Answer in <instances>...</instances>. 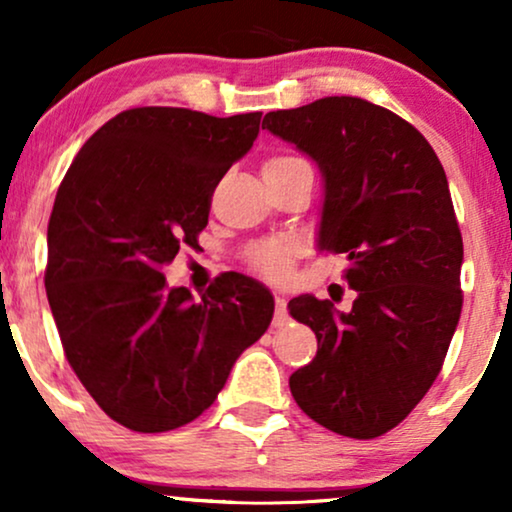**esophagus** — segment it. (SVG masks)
Here are the masks:
<instances>
[{"label":"esophagus","instance_id":"34e87169","mask_svg":"<svg viewBox=\"0 0 512 512\" xmlns=\"http://www.w3.org/2000/svg\"><path fill=\"white\" fill-rule=\"evenodd\" d=\"M287 320V299L277 294L275 296V325H282Z\"/></svg>","mask_w":512,"mask_h":512}]
</instances>
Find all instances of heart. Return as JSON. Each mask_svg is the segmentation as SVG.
<instances>
[{"instance_id": "heart-1", "label": "heart", "mask_w": 512, "mask_h": 512, "mask_svg": "<svg viewBox=\"0 0 512 512\" xmlns=\"http://www.w3.org/2000/svg\"><path fill=\"white\" fill-rule=\"evenodd\" d=\"M306 161L296 159V156H275V159H268L266 166H263V175L266 173H280V170L304 166ZM294 256V244L287 242V239H266V242H258L249 249V263L254 266L258 273L270 277V280H280V277L287 275L289 263H292Z\"/></svg>"}]
</instances>
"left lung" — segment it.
<instances>
[{
	"mask_svg": "<svg viewBox=\"0 0 512 512\" xmlns=\"http://www.w3.org/2000/svg\"><path fill=\"white\" fill-rule=\"evenodd\" d=\"M263 128L323 173L318 249L346 254L358 292L349 313L311 294L289 301L318 337L289 389L318 425L375 439L427 394L458 327L463 237L449 180L413 125L358 97L270 111Z\"/></svg>",
	"mask_w": 512,
	"mask_h": 512,
	"instance_id": "left-lung-1",
	"label": "left lung"
}]
</instances>
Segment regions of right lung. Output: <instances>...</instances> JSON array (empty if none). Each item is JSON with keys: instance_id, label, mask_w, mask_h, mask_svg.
Masks as SVG:
<instances>
[{"instance_id": "1", "label": "right lung", "mask_w": 512, "mask_h": 512, "mask_svg": "<svg viewBox=\"0 0 512 512\" xmlns=\"http://www.w3.org/2000/svg\"><path fill=\"white\" fill-rule=\"evenodd\" d=\"M258 125V111H123L85 142L56 192L49 308L82 387L128 430L199 418L273 320V294L251 277L220 275L194 301L161 273L182 244L197 246L213 189L254 147Z\"/></svg>"}]
</instances>
